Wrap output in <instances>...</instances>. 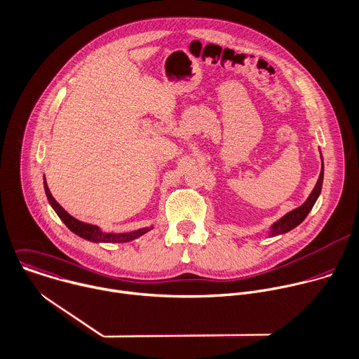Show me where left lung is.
I'll list each match as a JSON object with an SVG mask.
<instances>
[{"mask_svg":"<svg viewBox=\"0 0 359 359\" xmlns=\"http://www.w3.org/2000/svg\"><path fill=\"white\" fill-rule=\"evenodd\" d=\"M320 154H321V151H320ZM321 161H323V156H321ZM323 180H324V163H323V165H321V172H320L318 181H317L314 189L311 191V194L309 195V198L306 199V202H304L302 206H299V208L290 210L289 213H285L283 218H280L277 222H274V224L269 228V233H267V235H269L270 238L290 232L292 229H294L296 226H299V225L307 218V215L310 213V210L313 209L316 201L318 199V196H320V194H321Z\"/></svg>","mask_w":359,"mask_h":359,"instance_id":"8db88e82","label":"left lung"}]
</instances>
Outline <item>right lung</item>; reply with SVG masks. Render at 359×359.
Instances as JSON below:
<instances>
[{"label": "right lung", "mask_w": 359, "mask_h": 359, "mask_svg": "<svg viewBox=\"0 0 359 359\" xmlns=\"http://www.w3.org/2000/svg\"><path fill=\"white\" fill-rule=\"evenodd\" d=\"M43 188H45V194L48 196V201L50 203V206L53 208V210L56 212L57 217L60 218V221L72 231L75 235L89 241V242H95V243H126V242H131L140 236H142L144 233H147L149 231L153 229L151 228H141L133 232H126V233H113V232H104L102 231L99 226L92 225V224H85L76 218L69 215L52 196L46 180L43 178Z\"/></svg>", "instance_id": "1"}]
</instances>
